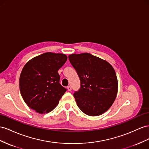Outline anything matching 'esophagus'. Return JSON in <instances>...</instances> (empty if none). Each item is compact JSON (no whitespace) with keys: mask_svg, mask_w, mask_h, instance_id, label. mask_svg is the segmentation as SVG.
Segmentation results:
<instances>
[{"mask_svg":"<svg viewBox=\"0 0 149 149\" xmlns=\"http://www.w3.org/2000/svg\"><path fill=\"white\" fill-rule=\"evenodd\" d=\"M67 89H68V91H72V87H71L70 86H68V87H67Z\"/></svg>","mask_w":149,"mask_h":149,"instance_id":"34e87169","label":"esophagus"}]
</instances>
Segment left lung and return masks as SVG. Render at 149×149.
<instances>
[{"mask_svg": "<svg viewBox=\"0 0 149 149\" xmlns=\"http://www.w3.org/2000/svg\"><path fill=\"white\" fill-rule=\"evenodd\" d=\"M68 58L81 81V88L74 94L78 107L92 116L108 111L116 97L118 87L111 65L88 53L71 54Z\"/></svg>", "mask_w": 149, "mask_h": 149, "instance_id": "left-lung-1", "label": "left lung"}]
</instances>
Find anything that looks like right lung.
Segmentation results:
<instances>
[{"instance_id": "right-lung-1", "label": "right lung", "mask_w": 149, "mask_h": 149, "mask_svg": "<svg viewBox=\"0 0 149 149\" xmlns=\"http://www.w3.org/2000/svg\"><path fill=\"white\" fill-rule=\"evenodd\" d=\"M67 60L63 53L47 52L34 57L25 64L19 77L23 100L38 113L50 112L66 92L60 84L59 68Z\"/></svg>"}]
</instances>
